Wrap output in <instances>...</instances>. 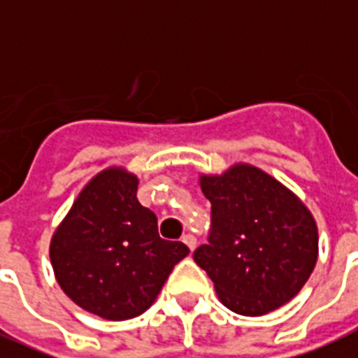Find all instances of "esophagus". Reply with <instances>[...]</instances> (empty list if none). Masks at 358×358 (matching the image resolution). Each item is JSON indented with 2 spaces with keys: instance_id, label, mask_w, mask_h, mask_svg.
Instances as JSON below:
<instances>
[{
  "instance_id": "obj_1",
  "label": "esophagus",
  "mask_w": 358,
  "mask_h": 358,
  "mask_svg": "<svg viewBox=\"0 0 358 358\" xmlns=\"http://www.w3.org/2000/svg\"><path fill=\"white\" fill-rule=\"evenodd\" d=\"M182 243L190 248V250H194L196 248V237H194L192 234H187V235H182Z\"/></svg>"
}]
</instances>
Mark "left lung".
I'll return each mask as SVG.
<instances>
[{"mask_svg": "<svg viewBox=\"0 0 358 358\" xmlns=\"http://www.w3.org/2000/svg\"><path fill=\"white\" fill-rule=\"evenodd\" d=\"M210 201L209 245L194 262L209 274L220 303L235 314L284 306L308 282L320 254L315 218L303 199L257 166L237 162L201 173Z\"/></svg>", "mask_w": 358, "mask_h": 358, "instance_id": "1", "label": "left lung"}]
</instances>
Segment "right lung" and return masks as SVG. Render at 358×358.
<instances>
[{"instance_id":"1","label":"right lung","mask_w":358,"mask_h":358,"mask_svg":"<svg viewBox=\"0 0 358 358\" xmlns=\"http://www.w3.org/2000/svg\"><path fill=\"white\" fill-rule=\"evenodd\" d=\"M138 176L123 166L99 171L74 199L50 241V262L65 295L102 320L138 317L159 297L188 248L160 239L155 213L138 201Z\"/></svg>"}]
</instances>
